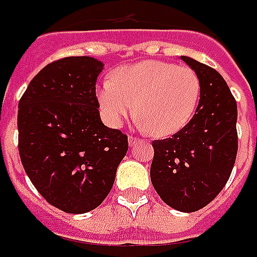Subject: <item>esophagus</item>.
Segmentation results:
<instances>
[{
  "instance_id": "34e87169",
  "label": "esophagus",
  "mask_w": 257,
  "mask_h": 257,
  "mask_svg": "<svg viewBox=\"0 0 257 257\" xmlns=\"http://www.w3.org/2000/svg\"><path fill=\"white\" fill-rule=\"evenodd\" d=\"M128 142H129V146H134V144H136V143H139V142H140V139L135 138V136H129Z\"/></svg>"
}]
</instances>
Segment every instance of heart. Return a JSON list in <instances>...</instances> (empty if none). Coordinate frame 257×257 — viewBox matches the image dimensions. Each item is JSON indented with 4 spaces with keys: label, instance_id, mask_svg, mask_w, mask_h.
<instances>
[{
    "label": "heart",
    "instance_id": "heart-1",
    "mask_svg": "<svg viewBox=\"0 0 257 257\" xmlns=\"http://www.w3.org/2000/svg\"><path fill=\"white\" fill-rule=\"evenodd\" d=\"M201 83L189 66L148 60L122 66L98 91L106 121L119 126L138 114L142 128L157 138L178 132L196 111Z\"/></svg>",
    "mask_w": 257,
    "mask_h": 257
}]
</instances>
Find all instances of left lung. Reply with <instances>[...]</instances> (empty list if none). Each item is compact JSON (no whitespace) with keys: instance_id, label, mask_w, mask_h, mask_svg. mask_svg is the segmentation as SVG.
Segmentation results:
<instances>
[{"instance_id":"obj_1","label":"left lung","mask_w":257,"mask_h":257,"mask_svg":"<svg viewBox=\"0 0 257 257\" xmlns=\"http://www.w3.org/2000/svg\"><path fill=\"white\" fill-rule=\"evenodd\" d=\"M199 75L200 100L191 121L172 138L154 140L151 182L167 206L193 212L214 200L234 166L237 102L214 68L182 56Z\"/></svg>"}]
</instances>
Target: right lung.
<instances>
[{
	"mask_svg": "<svg viewBox=\"0 0 257 257\" xmlns=\"http://www.w3.org/2000/svg\"><path fill=\"white\" fill-rule=\"evenodd\" d=\"M103 69L91 57L46 65L19 102V154L37 191L69 214L94 210L109 195L128 136L100 121L95 84Z\"/></svg>",
	"mask_w": 257,
	"mask_h": 257,
	"instance_id": "add662e5",
	"label": "right lung"
}]
</instances>
